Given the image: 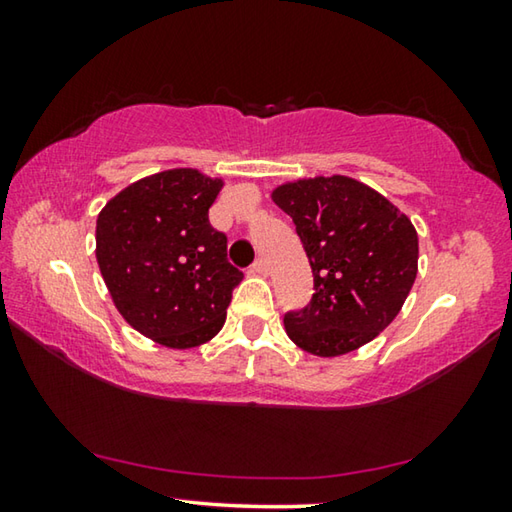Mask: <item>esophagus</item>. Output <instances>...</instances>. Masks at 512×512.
Returning <instances> with one entry per match:
<instances>
[{"mask_svg":"<svg viewBox=\"0 0 512 512\" xmlns=\"http://www.w3.org/2000/svg\"><path fill=\"white\" fill-rule=\"evenodd\" d=\"M250 273H255V275H266L268 273V264H266V259H255L253 262V266H250Z\"/></svg>","mask_w":512,"mask_h":512,"instance_id":"1","label":"esophagus"}]
</instances>
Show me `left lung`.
I'll return each instance as SVG.
<instances>
[{"mask_svg": "<svg viewBox=\"0 0 512 512\" xmlns=\"http://www.w3.org/2000/svg\"><path fill=\"white\" fill-rule=\"evenodd\" d=\"M273 201L293 219L314 273V296L284 314L289 339L316 357L370 343L400 314L418 275L411 221L345 176L282 185Z\"/></svg>", "mask_w": 512, "mask_h": 512, "instance_id": "left-lung-1", "label": "left lung"}]
</instances>
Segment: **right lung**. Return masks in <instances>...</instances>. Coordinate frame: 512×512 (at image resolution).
I'll return each mask as SVG.
<instances>
[{
	"instance_id": "obj_1",
	"label": "right lung",
	"mask_w": 512,
	"mask_h": 512,
	"mask_svg": "<svg viewBox=\"0 0 512 512\" xmlns=\"http://www.w3.org/2000/svg\"><path fill=\"white\" fill-rule=\"evenodd\" d=\"M223 183L171 169L128 185L97 219V262L126 323L167 348L210 341L244 273L210 225Z\"/></svg>"
}]
</instances>
